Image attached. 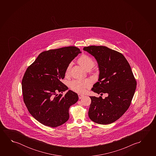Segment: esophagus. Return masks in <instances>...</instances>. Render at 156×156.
Segmentation results:
<instances>
[{"mask_svg": "<svg viewBox=\"0 0 156 156\" xmlns=\"http://www.w3.org/2000/svg\"><path fill=\"white\" fill-rule=\"evenodd\" d=\"M78 97H79V99H82V98L84 97V95L83 94H78Z\"/></svg>", "mask_w": 156, "mask_h": 156, "instance_id": "esophagus-1", "label": "esophagus"}]
</instances>
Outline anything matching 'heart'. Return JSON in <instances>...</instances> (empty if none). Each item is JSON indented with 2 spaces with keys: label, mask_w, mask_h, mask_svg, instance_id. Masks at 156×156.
<instances>
[{
  "label": "heart",
  "mask_w": 156,
  "mask_h": 156,
  "mask_svg": "<svg viewBox=\"0 0 156 156\" xmlns=\"http://www.w3.org/2000/svg\"><path fill=\"white\" fill-rule=\"evenodd\" d=\"M78 62L84 69L89 71L92 69L94 65L93 59L87 55H83L78 60ZM72 64H69L66 70V75H69L70 72ZM90 86V83L87 80H74L69 83V87L72 90L78 93H83L86 89Z\"/></svg>",
  "instance_id": "b5f03b06"
}]
</instances>
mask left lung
Returning <instances> with one entry per match:
<instances>
[{
	"instance_id": "obj_1",
	"label": "left lung",
	"mask_w": 156,
	"mask_h": 156,
	"mask_svg": "<svg viewBox=\"0 0 156 156\" xmlns=\"http://www.w3.org/2000/svg\"><path fill=\"white\" fill-rule=\"evenodd\" d=\"M83 50L94 56L100 71L98 82L91 90L101 95L108 94L104 99L101 96H90L91 103L88 115L94 122L110 124L128 109L136 82L129 64L122 54L105 46L85 47Z\"/></svg>"
}]
</instances>
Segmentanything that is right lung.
Listing matches in <instances>:
<instances>
[{
    "label": "right lung",
    "instance_id": "right-lung-1",
    "mask_svg": "<svg viewBox=\"0 0 156 156\" xmlns=\"http://www.w3.org/2000/svg\"><path fill=\"white\" fill-rule=\"evenodd\" d=\"M81 53L74 46L42 52L25 72L23 101L31 115L44 125L56 127L69 120V107L78 96L71 90L64 96L57 93L68 89L61 80L71 61Z\"/></svg>",
    "mask_w": 156,
    "mask_h": 156
}]
</instances>
